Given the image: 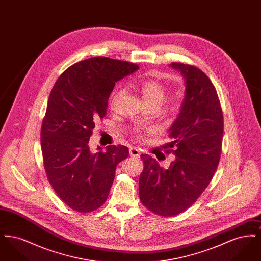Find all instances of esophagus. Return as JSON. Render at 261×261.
Instances as JSON below:
<instances>
[{
  "label": "esophagus",
  "mask_w": 261,
  "mask_h": 261,
  "mask_svg": "<svg viewBox=\"0 0 261 261\" xmlns=\"http://www.w3.org/2000/svg\"><path fill=\"white\" fill-rule=\"evenodd\" d=\"M129 153H130L131 156H136V158H139L140 154H141L139 149H137L135 147H131V148L129 149Z\"/></svg>",
  "instance_id": "1"
}]
</instances>
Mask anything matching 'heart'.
I'll use <instances>...</instances> for the list:
<instances>
[{"instance_id":"obj_1","label":"heart","mask_w":261,"mask_h":261,"mask_svg":"<svg viewBox=\"0 0 261 261\" xmlns=\"http://www.w3.org/2000/svg\"><path fill=\"white\" fill-rule=\"evenodd\" d=\"M138 88L145 103L148 107L155 106L160 108L166 99V95H167L166 87L156 80H152V79L145 80L139 85ZM121 94H122L121 90L116 91L113 94L112 98V106L116 102L117 99L121 96ZM180 109H181V101L179 99H173L168 106V112L172 114H176L180 111ZM137 133H139V131H137Z\"/></svg>"}]
</instances>
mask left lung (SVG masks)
<instances>
[{
	"mask_svg": "<svg viewBox=\"0 0 261 261\" xmlns=\"http://www.w3.org/2000/svg\"><path fill=\"white\" fill-rule=\"evenodd\" d=\"M184 78L185 95L181 109L169 128V149L175 160L162 168L156 160L142 154L145 168L139 179L143 204L161 216L186 211L208 186L218 166L223 114L215 87L196 66L172 62Z\"/></svg>",
	"mask_w": 261,
	"mask_h": 261,
	"instance_id": "left-lung-1",
	"label": "left lung"
}]
</instances>
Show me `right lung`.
Returning <instances> with one entry per match:
<instances>
[{
	"label": "right lung",
	"mask_w": 261,
	"mask_h": 261,
	"mask_svg": "<svg viewBox=\"0 0 261 261\" xmlns=\"http://www.w3.org/2000/svg\"><path fill=\"white\" fill-rule=\"evenodd\" d=\"M139 66L95 57L68 67L51 89L41 129L45 170L57 195L73 211L89 212L107 200L116 165L129 155L125 146L98 147L89 140L107 114L115 85Z\"/></svg>",
	"instance_id": "1"
}]
</instances>
